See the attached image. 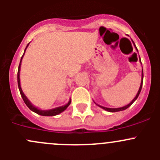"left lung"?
I'll list each match as a JSON object with an SVG mask.
<instances>
[{
    "instance_id": "left-lung-1",
    "label": "left lung",
    "mask_w": 160,
    "mask_h": 160,
    "mask_svg": "<svg viewBox=\"0 0 160 160\" xmlns=\"http://www.w3.org/2000/svg\"><path fill=\"white\" fill-rule=\"evenodd\" d=\"M134 46H135V49H136L137 51H138V49H137L136 46H135V45H134ZM139 59H140V57H139ZM140 62H141V59H140ZM142 83H143V70H142V80H141V84H140L139 89H138V93H137L136 96H135V98H134V99L132 100V101H131V102L129 103V104H127V105H125V106H124V107H122V108H106V107H103V106H101V105H99V104H96V103H95L94 101H93V102H94L95 104H97V105H98V106H99L100 108H102V109H104V110H105V111H109V112H117V111H124V110H125V109H127V108H129L130 106L132 105V104H133L134 102H135V100H136L137 98H138V95H139L140 92H141V90H142Z\"/></svg>"
}]
</instances>
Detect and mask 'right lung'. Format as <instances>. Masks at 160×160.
I'll list each match as a JSON object with an SVG mask.
<instances>
[{
    "label": "right lung",
    "instance_id": "right-lung-1",
    "mask_svg": "<svg viewBox=\"0 0 160 160\" xmlns=\"http://www.w3.org/2000/svg\"><path fill=\"white\" fill-rule=\"evenodd\" d=\"M29 43L27 45L26 48H25V52H24L23 56H22V58H21V61H20V63H19V67H18V85L19 91H20V93H21V95H22V99H23L24 102L25 103V104L28 106V108L30 109L31 111H32L33 112L36 113V114H39V115H42V116H55V115H57V114H60V113H62V111H65L66 109H67V108L69 107V105H70V103H71V99H70V101H68V103H67V104H65V105H63V106H61V107L49 109V110H41V109L38 108L37 107L34 106L33 104H32V103L30 102V101L28 99V98L25 96V93H23V91H22V87H21V83H20L21 65H22V59H23L24 55H25V50H26L27 48H28Z\"/></svg>",
    "mask_w": 160,
    "mask_h": 160
}]
</instances>
